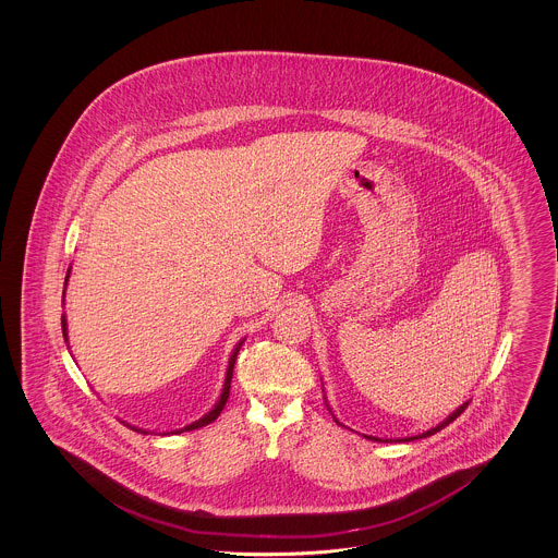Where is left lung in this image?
Here are the masks:
<instances>
[{"mask_svg":"<svg viewBox=\"0 0 558 558\" xmlns=\"http://www.w3.org/2000/svg\"><path fill=\"white\" fill-rule=\"evenodd\" d=\"M326 405H328V401H326ZM466 405H469V401H464L460 408H456L453 412H451L450 416L444 421V423H439L437 426H433V428H428V430H425V433H418V435H412V437H401V439H380V437H372V435H364L366 439H372V441H383V444H393V441H414V439H423V437H428V435H433V433H437V430H441L444 426L450 425L451 421H456L464 410H466ZM330 410V408H328ZM332 418H335V423L337 425H341L339 421H337V416L332 414ZM345 426V425H341Z\"/></svg>","mask_w":558,"mask_h":558,"instance_id":"left-lung-1","label":"left lung"}]
</instances>
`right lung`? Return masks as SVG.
Listing matches in <instances>:
<instances>
[{
	"instance_id": "right-lung-1",
	"label": "right lung",
	"mask_w": 558,
	"mask_h": 558,
	"mask_svg": "<svg viewBox=\"0 0 558 558\" xmlns=\"http://www.w3.org/2000/svg\"><path fill=\"white\" fill-rule=\"evenodd\" d=\"M69 276H71V267H69V271H66V282H69ZM66 282H64V287H66ZM62 335H64V341H69L66 339V318L62 316ZM244 343V339L239 341V345L234 347V351H232V355H230V362H228V371H226V380H223V389H221V396L217 399V403L213 405L211 410L203 416V418H198V421H194L192 425L184 426V428H175V430H171L173 435H178V433H184V430H194V428H201V426L209 425L213 423L219 414H221V410H223V405H226V401L230 398V385H232V372H234V362H236V355H239L240 347ZM142 430V428H140ZM144 433H148V430H144ZM171 433H162V435H171Z\"/></svg>"
}]
</instances>
